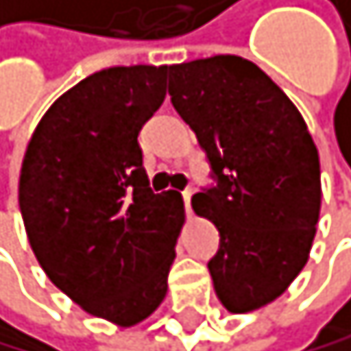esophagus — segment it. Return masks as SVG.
Here are the masks:
<instances>
[{"label": "esophagus", "instance_id": "34e87169", "mask_svg": "<svg viewBox=\"0 0 351 351\" xmlns=\"http://www.w3.org/2000/svg\"><path fill=\"white\" fill-rule=\"evenodd\" d=\"M192 194H194V188H186V190H183V201H186L188 212H190V199H192Z\"/></svg>", "mask_w": 351, "mask_h": 351}]
</instances>
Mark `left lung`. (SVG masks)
Instances as JSON below:
<instances>
[{"mask_svg": "<svg viewBox=\"0 0 351 351\" xmlns=\"http://www.w3.org/2000/svg\"><path fill=\"white\" fill-rule=\"evenodd\" d=\"M168 93L208 154L217 186L192 197L219 230L208 269L232 314L281 296L310 258L321 212L319 150L301 112L237 55L168 68Z\"/></svg>", "mask_w": 351, "mask_h": 351, "instance_id": "obj_1", "label": "left lung"}]
</instances>
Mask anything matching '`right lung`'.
Masks as SVG:
<instances>
[{
	"mask_svg": "<svg viewBox=\"0 0 351 351\" xmlns=\"http://www.w3.org/2000/svg\"><path fill=\"white\" fill-rule=\"evenodd\" d=\"M168 66H114L61 95L32 132L19 210L46 276L88 314L132 328L157 310L183 199L154 194L141 125L165 99Z\"/></svg>",
	"mask_w": 351,
	"mask_h": 351,
	"instance_id": "right-lung-1",
	"label": "right lung"
}]
</instances>
